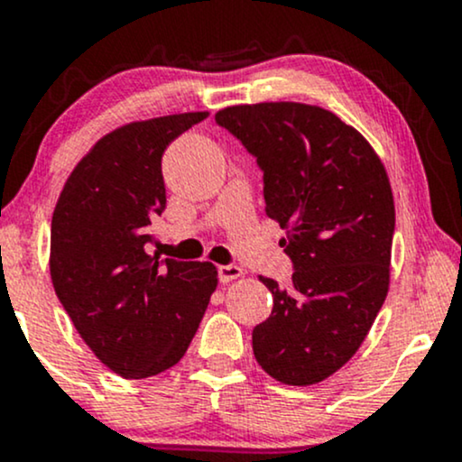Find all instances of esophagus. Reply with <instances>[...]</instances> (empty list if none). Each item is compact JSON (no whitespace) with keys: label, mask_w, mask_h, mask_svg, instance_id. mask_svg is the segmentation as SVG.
Wrapping results in <instances>:
<instances>
[{"label":"esophagus","mask_w":462,"mask_h":462,"mask_svg":"<svg viewBox=\"0 0 462 462\" xmlns=\"http://www.w3.org/2000/svg\"><path fill=\"white\" fill-rule=\"evenodd\" d=\"M217 273H219L221 282L227 284V282H232V280L241 278L243 269L236 267V264H219V267H217Z\"/></svg>","instance_id":"1"}]
</instances>
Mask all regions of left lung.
I'll return each mask as SVG.
<instances>
[{
    "instance_id": "obj_1",
    "label": "left lung",
    "mask_w": 462,
    "mask_h": 462,
    "mask_svg": "<svg viewBox=\"0 0 462 462\" xmlns=\"http://www.w3.org/2000/svg\"><path fill=\"white\" fill-rule=\"evenodd\" d=\"M215 121L256 158L264 213L286 230L295 269L289 289L261 275L273 310L254 328V356L278 383L317 384L356 354L386 300L395 206L384 164L319 106H230Z\"/></svg>"
}]
</instances>
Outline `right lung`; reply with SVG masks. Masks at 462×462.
I'll return each instance as SVG.
<instances>
[{
    "mask_svg": "<svg viewBox=\"0 0 462 462\" xmlns=\"http://www.w3.org/2000/svg\"><path fill=\"white\" fill-rule=\"evenodd\" d=\"M206 116H156L102 136L71 171L51 217L58 300L95 356L124 378L173 367L217 289L213 263L147 254L152 219L167 206L162 153Z\"/></svg>",
    "mask_w": 462,
    "mask_h": 462,
    "instance_id": "right-lung-1",
    "label": "right lung"
}]
</instances>
